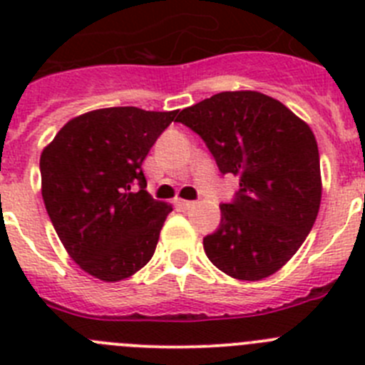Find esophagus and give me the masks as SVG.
<instances>
[{"label":"esophagus","mask_w":365,"mask_h":365,"mask_svg":"<svg viewBox=\"0 0 365 365\" xmlns=\"http://www.w3.org/2000/svg\"><path fill=\"white\" fill-rule=\"evenodd\" d=\"M195 205V201H186V199H175V206L180 210H190Z\"/></svg>","instance_id":"1"}]
</instances>
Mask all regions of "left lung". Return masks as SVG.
Instances as JSON below:
<instances>
[{
	"instance_id": "8db88e82",
	"label": "left lung",
	"mask_w": 365,
	"mask_h": 365,
	"mask_svg": "<svg viewBox=\"0 0 365 365\" xmlns=\"http://www.w3.org/2000/svg\"><path fill=\"white\" fill-rule=\"evenodd\" d=\"M222 175L240 190L221 205V222L202 240L208 259L235 279L257 282L282 269L320 210L318 144L289 108L257 91H225L179 113Z\"/></svg>"
}]
</instances>
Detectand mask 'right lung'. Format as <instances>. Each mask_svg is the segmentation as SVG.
Segmentation results:
<instances>
[{"label": "right lung", "mask_w": 365, "mask_h": 365, "mask_svg": "<svg viewBox=\"0 0 365 365\" xmlns=\"http://www.w3.org/2000/svg\"><path fill=\"white\" fill-rule=\"evenodd\" d=\"M177 113H83L41 153V197L54 230L80 269L102 282L130 278L153 256L172 206L146 192L143 163Z\"/></svg>", "instance_id": "obj_1"}]
</instances>
